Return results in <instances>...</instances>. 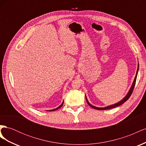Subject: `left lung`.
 <instances>
[{"mask_svg": "<svg viewBox=\"0 0 146 146\" xmlns=\"http://www.w3.org/2000/svg\"><path fill=\"white\" fill-rule=\"evenodd\" d=\"M138 70H139V63L138 64V68H137V70H136V76H135V77L134 78V80L133 82V83H132V85L130 88V90L129 91V92H127V94H126V96L123 98L121 100H120L119 102H118L114 104H113V105H108V106H107V107H96V106H94L92 105V104H91L89 101H88L87 98H86V96L85 95V98H86V102L91 107H92V108L94 109H96V110H108V109H111V108H114V107H118V106L119 105H121L122 104H123V103L125 102H126L128 99H129V98L130 97L132 92H133V90L134 89V87H135V83H136V78H137V75H138Z\"/></svg>", "mask_w": 146, "mask_h": 146, "instance_id": "8db88e82", "label": "left lung"}]
</instances>
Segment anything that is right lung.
Masks as SVG:
<instances>
[{"mask_svg": "<svg viewBox=\"0 0 146 146\" xmlns=\"http://www.w3.org/2000/svg\"><path fill=\"white\" fill-rule=\"evenodd\" d=\"M63 103H64V101H63V102H62V104H61L59 107H56V108H54V109H52V110H46L47 111H55V110H58V109H59L60 108H61V107H62L63 106Z\"/></svg>", "mask_w": 146, "mask_h": 146, "instance_id": "obj_1", "label": "right lung"}]
</instances>
